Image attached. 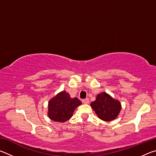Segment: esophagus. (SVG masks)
Wrapping results in <instances>:
<instances>
[{
    "instance_id": "obj_1",
    "label": "esophagus",
    "mask_w": 156,
    "mask_h": 156,
    "mask_svg": "<svg viewBox=\"0 0 156 156\" xmlns=\"http://www.w3.org/2000/svg\"><path fill=\"white\" fill-rule=\"evenodd\" d=\"M82 102H83V103H84V104H89V100L88 98H86V99H84L82 100Z\"/></svg>"
}]
</instances>
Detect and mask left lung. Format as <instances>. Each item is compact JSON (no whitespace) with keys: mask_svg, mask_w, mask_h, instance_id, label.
<instances>
[{"mask_svg":"<svg viewBox=\"0 0 156 156\" xmlns=\"http://www.w3.org/2000/svg\"><path fill=\"white\" fill-rule=\"evenodd\" d=\"M91 107L100 119L107 122L115 119L121 110L120 102L105 92L98 94Z\"/></svg>","mask_w":156,"mask_h":156,"instance_id":"8db88e82","label":"left lung"}]
</instances>
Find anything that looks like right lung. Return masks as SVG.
<instances>
[{
  "label": "right lung",
  "mask_w": 156,
  "mask_h": 156,
  "mask_svg": "<svg viewBox=\"0 0 156 156\" xmlns=\"http://www.w3.org/2000/svg\"><path fill=\"white\" fill-rule=\"evenodd\" d=\"M81 104L77 98H72L69 94L62 91L49 101L48 116L56 122H65L72 118L76 108Z\"/></svg>",
  "instance_id": "1"
}]
</instances>
